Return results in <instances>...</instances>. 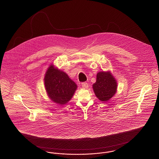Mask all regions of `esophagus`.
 <instances>
[{
	"label": "esophagus",
	"instance_id": "esophagus-1",
	"mask_svg": "<svg viewBox=\"0 0 159 159\" xmlns=\"http://www.w3.org/2000/svg\"><path fill=\"white\" fill-rule=\"evenodd\" d=\"M82 86L83 88H84V89L88 88V84L86 82H83V83H82Z\"/></svg>",
	"mask_w": 159,
	"mask_h": 159
}]
</instances>
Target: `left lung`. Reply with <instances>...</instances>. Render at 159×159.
<instances>
[{
  "label": "left lung",
  "instance_id": "left-lung-1",
  "mask_svg": "<svg viewBox=\"0 0 159 159\" xmlns=\"http://www.w3.org/2000/svg\"><path fill=\"white\" fill-rule=\"evenodd\" d=\"M117 86V82L110 72L101 71L97 73L96 82L92 87L96 97L100 101L105 102L113 97Z\"/></svg>",
  "mask_w": 159,
  "mask_h": 159
}]
</instances>
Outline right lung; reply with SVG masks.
<instances>
[{"mask_svg":"<svg viewBox=\"0 0 159 159\" xmlns=\"http://www.w3.org/2000/svg\"><path fill=\"white\" fill-rule=\"evenodd\" d=\"M47 93L52 101L60 105L66 104L73 97L77 84L68 75L51 65L44 78Z\"/></svg>","mask_w":159,"mask_h":159,"instance_id":"right-lung-1","label":"right lung"}]
</instances>
